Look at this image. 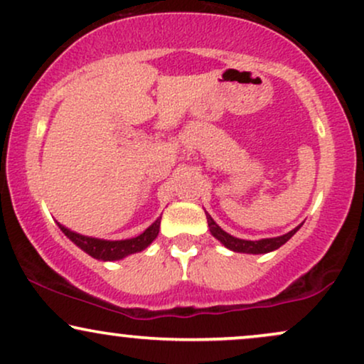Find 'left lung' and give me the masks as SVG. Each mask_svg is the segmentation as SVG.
Segmentation results:
<instances>
[{
	"label": "left lung",
	"mask_w": 364,
	"mask_h": 364,
	"mask_svg": "<svg viewBox=\"0 0 364 364\" xmlns=\"http://www.w3.org/2000/svg\"><path fill=\"white\" fill-rule=\"evenodd\" d=\"M206 220H208V227H210L211 235H213L216 240L222 242L225 247L230 248V250H233V252H240V254H255V255L257 254H269V252L277 250L279 247H282L284 243L287 242L299 228H301V225H299V227L291 230L289 233H285V235L274 237V238H262V240L254 242V240H242V238L232 237L230 233L225 232V230L220 228L208 213H206Z\"/></svg>",
	"instance_id": "left-lung-1"
}]
</instances>
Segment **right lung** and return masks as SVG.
<instances>
[{
	"label": "right lung",
	"mask_w": 364,
	"mask_h": 364,
	"mask_svg": "<svg viewBox=\"0 0 364 364\" xmlns=\"http://www.w3.org/2000/svg\"><path fill=\"white\" fill-rule=\"evenodd\" d=\"M159 225H161V216L153 225H151L149 228H146L141 235H137L134 238H127V240H100V238L85 237V235H80V233L72 232V230H68L67 227H63V225L60 223L58 227L73 243H75L77 247L82 248L85 254H89L90 257H94V259L97 260L110 262V260H121L124 257L136 254V252H141L144 250L146 247H149L151 242L158 237Z\"/></svg>",
	"instance_id": "right-lung-1"
}]
</instances>
